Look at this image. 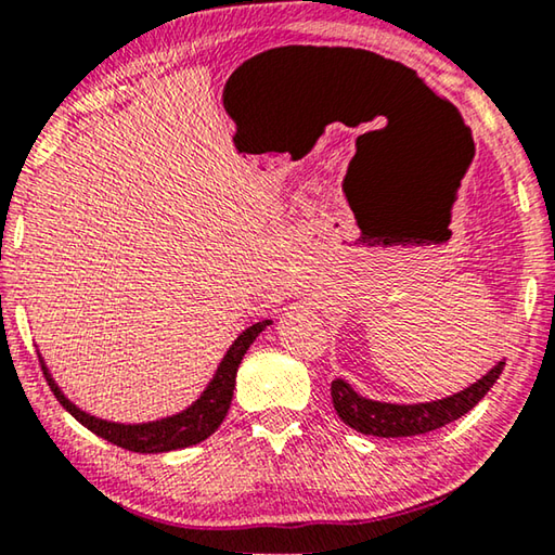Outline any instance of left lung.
I'll return each instance as SVG.
<instances>
[{"instance_id": "1", "label": "left lung", "mask_w": 555, "mask_h": 555, "mask_svg": "<svg viewBox=\"0 0 555 555\" xmlns=\"http://www.w3.org/2000/svg\"><path fill=\"white\" fill-rule=\"evenodd\" d=\"M504 370V362L496 364L492 372H487L480 382L465 391H457L453 397L428 401V403H382L362 399L360 393L352 391V387L343 379H335L331 384L333 406L347 426L360 430L364 436L377 438H403V436H418L436 430L440 426L457 421L460 416L475 406L492 384L500 379Z\"/></svg>"}]
</instances>
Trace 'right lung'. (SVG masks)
Segmentation results:
<instances>
[{
    "label": "right lung",
    "mask_w": 555,
    "mask_h": 555,
    "mask_svg": "<svg viewBox=\"0 0 555 555\" xmlns=\"http://www.w3.org/2000/svg\"><path fill=\"white\" fill-rule=\"evenodd\" d=\"M271 321H261L249 325L237 340L232 343L228 354L222 357L218 372H215L212 382L208 389L203 391V397L193 403L191 409H185L178 416H168L162 421H154V424H139V426H121V424H109V421H102L90 416V413L80 411L75 403L63 397V391L55 387V382L49 377V370L43 367L46 382L53 391V397L61 401V406L70 413L75 421H80L82 426L90 428L92 434L105 438L107 443L119 446L131 453H168V450L188 448L201 443V440L208 438L210 434L218 430L222 418L228 416L232 391H234V377H237V367L242 362L244 352L249 350V345L257 340V335L264 331Z\"/></svg>",
    "instance_id": "1"
}]
</instances>
